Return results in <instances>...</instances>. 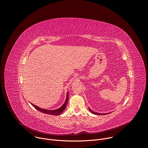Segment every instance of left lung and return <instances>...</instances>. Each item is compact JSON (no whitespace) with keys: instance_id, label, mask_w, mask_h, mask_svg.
<instances>
[{"instance_id":"1","label":"left lung","mask_w":148,"mask_h":148,"mask_svg":"<svg viewBox=\"0 0 148 148\" xmlns=\"http://www.w3.org/2000/svg\"><path fill=\"white\" fill-rule=\"evenodd\" d=\"M89 110H90V111L92 114H95V115H107V114H101V113L95 112L94 111H92L91 110H90V108H89ZM108 114H110V113H108Z\"/></svg>"}]
</instances>
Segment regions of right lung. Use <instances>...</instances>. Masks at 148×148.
Returning a JSON list of instances; mask_svg holds the SVG:
<instances>
[{"label":"right lung","instance_id":"right-lung-1","mask_svg":"<svg viewBox=\"0 0 148 148\" xmlns=\"http://www.w3.org/2000/svg\"><path fill=\"white\" fill-rule=\"evenodd\" d=\"M68 101H69V92H67L66 99L65 102L64 103V104H63L62 105V107H61L60 108L55 110H48L43 109V108H39V107L36 106V105H34L33 103H31V104L38 111H40V112L45 113L46 114H49V115H60L63 112V111H64L66 109V105L68 103Z\"/></svg>","mask_w":148,"mask_h":148}]
</instances>
